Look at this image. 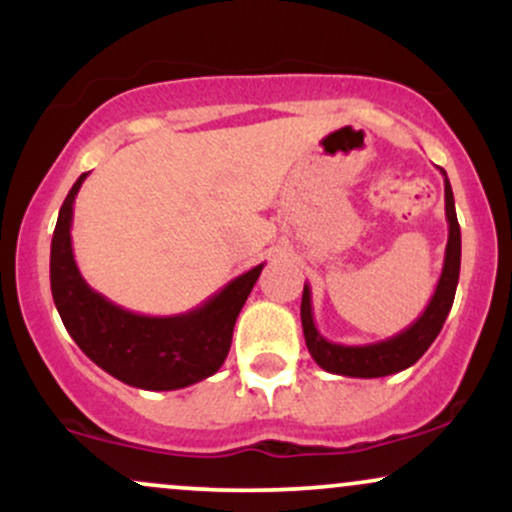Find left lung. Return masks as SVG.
I'll list each match as a JSON object with an SVG mask.
<instances>
[{
  "label": "left lung",
  "mask_w": 512,
  "mask_h": 512,
  "mask_svg": "<svg viewBox=\"0 0 512 512\" xmlns=\"http://www.w3.org/2000/svg\"><path fill=\"white\" fill-rule=\"evenodd\" d=\"M440 173L445 175V170L440 168ZM445 219H448V245H445V262L436 293L431 296L419 320L411 322L407 330L395 334V337L363 346L330 342V339H325L317 332L313 320V301H310V286H303L301 322L305 346H308L310 356L315 358L317 366L327 370V373L349 375V378H383V375L399 373V370L414 366L426 354L428 346L436 342L440 330H443L445 317H448L452 301H455L457 279H460L462 238L448 175H445Z\"/></svg>",
  "instance_id": "obj_1"
}]
</instances>
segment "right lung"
<instances>
[{
    "mask_svg": "<svg viewBox=\"0 0 512 512\" xmlns=\"http://www.w3.org/2000/svg\"><path fill=\"white\" fill-rule=\"evenodd\" d=\"M86 175L64 199L50 248V289L67 332L105 373L142 390H180L214 375L264 264L228 281L190 313L151 317L120 308L93 291L74 262V199Z\"/></svg>",
    "mask_w": 512,
    "mask_h": 512,
    "instance_id": "add662e5",
    "label": "right lung"
}]
</instances>
